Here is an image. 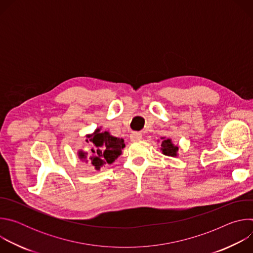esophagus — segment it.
Masks as SVG:
<instances>
[{"instance_id":"34e87169","label":"esophagus","mask_w":253,"mask_h":253,"mask_svg":"<svg viewBox=\"0 0 253 253\" xmlns=\"http://www.w3.org/2000/svg\"><path fill=\"white\" fill-rule=\"evenodd\" d=\"M130 138L132 141H137V140H140L142 138V135L138 132H133L131 135H130Z\"/></svg>"}]
</instances>
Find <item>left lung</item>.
I'll return each instance as SVG.
<instances>
[{"label":"left lung","instance_id":"left-lung-1","mask_svg":"<svg viewBox=\"0 0 253 253\" xmlns=\"http://www.w3.org/2000/svg\"><path fill=\"white\" fill-rule=\"evenodd\" d=\"M161 139H162V143H161V151H162V153L164 155H166V156H171V157L177 156L178 147L174 145V144L171 141V139L165 138V137H162Z\"/></svg>","mask_w":253,"mask_h":253}]
</instances>
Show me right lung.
<instances>
[{
  "label": "right lung",
  "mask_w": 253,
  "mask_h": 253,
  "mask_svg": "<svg viewBox=\"0 0 253 253\" xmlns=\"http://www.w3.org/2000/svg\"><path fill=\"white\" fill-rule=\"evenodd\" d=\"M89 141L94 144V149H92V155L87 159V153L80 151V159L89 161V163L96 169L100 170L106 164H112L121 154L122 149L125 147L124 140L110 135L109 132H100V129H96L91 135H87ZM88 142V140H86Z\"/></svg>",
  "instance_id": "1"
}]
</instances>
